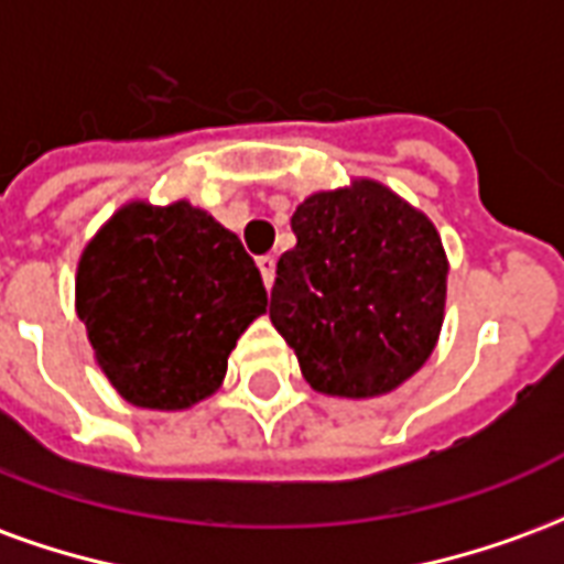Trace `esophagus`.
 Segmentation results:
<instances>
[{
  "label": "esophagus",
  "instance_id": "esophagus-1",
  "mask_svg": "<svg viewBox=\"0 0 564 564\" xmlns=\"http://www.w3.org/2000/svg\"><path fill=\"white\" fill-rule=\"evenodd\" d=\"M257 265H259V271H262V281H265V286H271V283H274V269H278V259L269 253V257H259Z\"/></svg>",
  "mask_w": 564,
  "mask_h": 564
}]
</instances>
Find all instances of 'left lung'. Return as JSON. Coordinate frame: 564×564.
<instances>
[{
    "label": "left lung",
    "instance_id": "1",
    "mask_svg": "<svg viewBox=\"0 0 564 564\" xmlns=\"http://www.w3.org/2000/svg\"><path fill=\"white\" fill-rule=\"evenodd\" d=\"M271 323L311 390L380 399L435 354L449 262L435 223L375 177L319 189L295 208Z\"/></svg>",
    "mask_w": 564,
    "mask_h": 564
}]
</instances>
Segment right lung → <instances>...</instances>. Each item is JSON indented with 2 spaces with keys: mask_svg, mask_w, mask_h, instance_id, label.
<instances>
[{
  "mask_svg": "<svg viewBox=\"0 0 564 564\" xmlns=\"http://www.w3.org/2000/svg\"><path fill=\"white\" fill-rule=\"evenodd\" d=\"M265 307L241 238L186 198H132L80 250L75 311L99 371L135 408L189 411L210 399Z\"/></svg>",
  "mask_w": 564,
  "mask_h": 564,
  "instance_id": "1",
  "label": "right lung"
}]
</instances>
